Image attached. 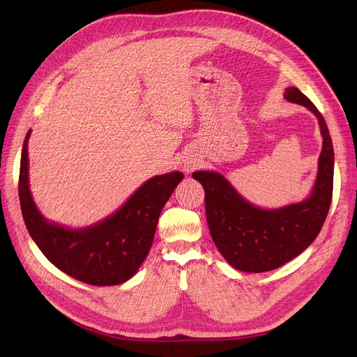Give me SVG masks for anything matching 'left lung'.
Returning a JSON list of instances; mask_svg holds the SVG:
<instances>
[{"label": "left lung", "instance_id": "8db88e82", "mask_svg": "<svg viewBox=\"0 0 357 357\" xmlns=\"http://www.w3.org/2000/svg\"><path fill=\"white\" fill-rule=\"evenodd\" d=\"M284 97L312 111L321 130L323 150L308 199L284 208L261 210L241 198L218 172L192 174L204 186L205 214L213 241L222 257L243 272H268L301 255L320 233L331 204L334 150L327 124L298 88H287Z\"/></svg>", "mask_w": 357, "mask_h": 357}]
</instances>
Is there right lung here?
<instances>
[{
  "instance_id": "right-lung-1",
  "label": "right lung",
  "mask_w": 357,
  "mask_h": 357,
  "mask_svg": "<svg viewBox=\"0 0 357 357\" xmlns=\"http://www.w3.org/2000/svg\"><path fill=\"white\" fill-rule=\"evenodd\" d=\"M24 139L18 195L26 227L56 268L88 285H120L133 276L152 248L159 215L183 175L171 172L144 182L123 207L96 226L69 230L49 222L29 188V150Z\"/></svg>"
}]
</instances>
